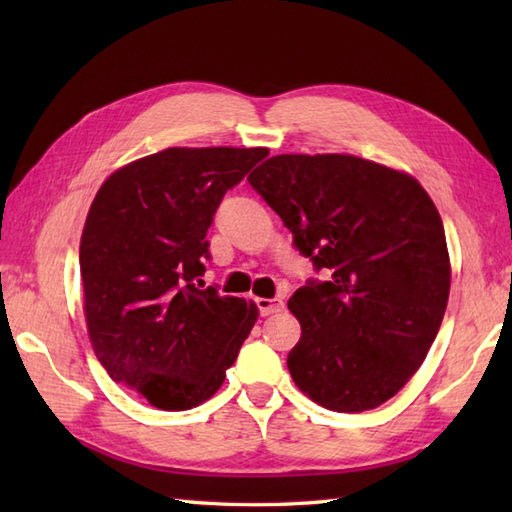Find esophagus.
Wrapping results in <instances>:
<instances>
[{
	"mask_svg": "<svg viewBox=\"0 0 512 512\" xmlns=\"http://www.w3.org/2000/svg\"><path fill=\"white\" fill-rule=\"evenodd\" d=\"M255 303H257V310H259V314H262V317H270V314H277V312L284 310V301H281V299L259 297V299H255Z\"/></svg>",
	"mask_w": 512,
	"mask_h": 512,
	"instance_id": "obj_1",
	"label": "esophagus"
}]
</instances>
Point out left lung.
Listing matches in <instances>:
<instances>
[{"label":"left lung","mask_w":512,"mask_h":512,"mask_svg":"<svg viewBox=\"0 0 512 512\" xmlns=\"http://www.w3.org/2000/svg\"><path fill=\"white\" fill-rule=\"evenodd\" d=\"M328 273L290 297L301 339L297 387L321 407L358 413L405 387L436 341L451 264L436 204L416 178L345 154H284L248 176Z\"/></svg>","instance_id":"8db88e82"}]
</instances>
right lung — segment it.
I'll return each mask as SVG.
<instances>
[{
	"mask_svg": "<svg viewBox=\"0 0 512 512\" xmlns=\"http://www.w3.org/2000/svg\"><path fill=\"white\" fill-rule=\"evenodd\" d=\"M268 149L171 147L114 171L81 235L83 310L116 383L165 411L198 407L257 321V306L200 290L206 231L224 193Z\"/></svg>",
	"mask_w": 512,
	"mask_h": 512,
	"instance_id": "add662e5",
	"label": "right lung"
}]
</instances>
